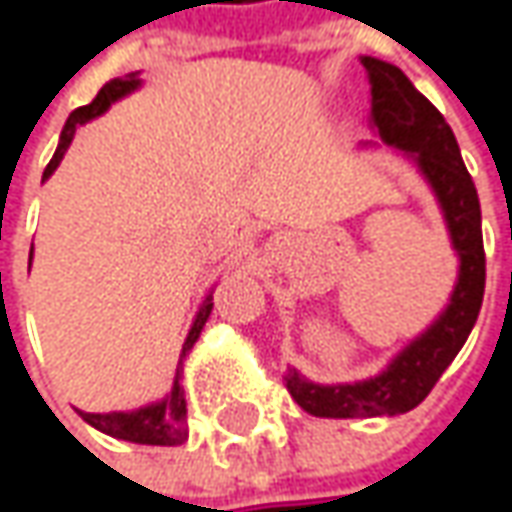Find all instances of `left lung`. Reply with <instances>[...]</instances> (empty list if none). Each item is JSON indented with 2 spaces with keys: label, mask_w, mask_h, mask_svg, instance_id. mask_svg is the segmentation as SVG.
Returning a JSON list of instances; mask_svg holds the SVG:
<instances>
[{
  "label": "left lung",
  "mask_w": 512,
  "mask_h": 512,
  "mask_svg": "<svg viewBox=\"0 0 512 512\" xmlns=\"http://www.w3.org/2000/svg\"><path fill=\"white\" fill-rule=\"evenodd\" d=\"M371 75V118L388 144L414 153L420 170L432 182L443 205L452 243L461 255V275L452 292V304L435 324L388 365L385 374L356 385H313L289 371L286 391L313 417H391L417 408L452 365L458 350L478 318L487 281V257L481 237V202L475 182L466 170L452 127L420 95L397 66L374 57H362Z\"/></svg>",
  "instance_id": "obj_1"
}]
</instances>
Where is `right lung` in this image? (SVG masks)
<instances>
[{
    "mask_svg": "<svg viewBox=\"0 0 512 512\" xmlns=\"http://www.w3.org/2000/svg\"><path fill=\"white\" fill-rule=\"evenodd\" d=\"M136 86V77H133V80H112V83H106L104 89L92 98V104L77 106L75 112L69 115L63 133H60V144H57V150H54V156H51V162H48L43 176H51L54 167L60 165V159H63L66 147L72 144L75 130L80 124H86V121H92L95 115H101L112 101H118L121 95H127V92L136 89ZM211 307H214V304H211V298H208V301L202 304V310L196 313L194 327H191V333H188V339H185V347H182V356H185V353L194 347L196 339H199V330L205 327V321L211 316ZM179 362H182V359H179ZM80 417H83L89 426H95L98 432H104V435L109 437H118V440H130V443L179 446V443L188 440V408H185V397H182V388H179V385H173L170 397H167L165 403H159V406L138 408V411H130V414H86V411H80Z\"/></svg>",
    "mask_w": 512,
    "mask_h": 512,
    "instance_id": "1",
    "label": "right lung"
}]
</instances>
